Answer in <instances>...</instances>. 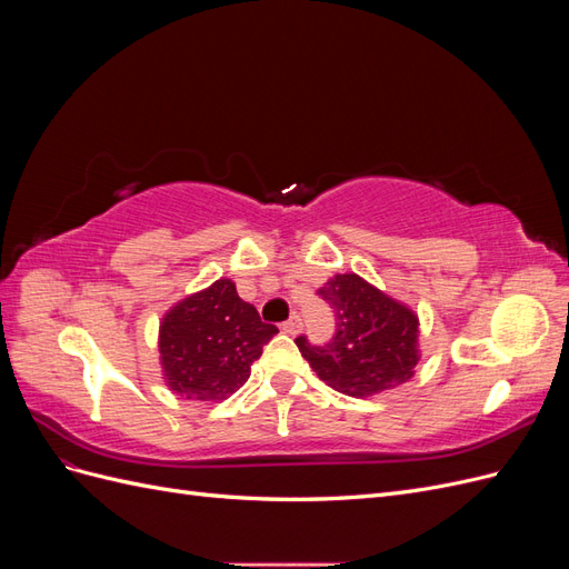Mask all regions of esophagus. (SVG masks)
Here are the masks:
<instances>
[{
    "label": "esophagus",
    "mask_w": 569,
    "mask_h": 569,
    "mask_svg": "<svg viewBox=\"0 0 569 569\" xmlns=\"http://www.w3.org/2000/svg\"><path fill=\"white\" fill-rule=\"evenodd\" d=\"M280 327H282V332H287V335H297L301 330V318L299 316H291Z\"/></svg>",
    "instance_id": "34e87169"
}]
</instances>
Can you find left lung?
Wrapping results in <instances>:
<instances>
[{
  "mask_svg": "<svg viewBox=\"0 0 569 569\" xmlns=\"http://www.w3.org/2000/svg\"><path fill=\"white\" fill-rule=\"evenodd\" d=\"M318 297L332 308L335 335L297 347L325 385L349 396H368L408 382L418 363V318L358 274H335Z\"/></svg>",
  "mask_w": 569,
  "mask_h": 569,
  "instance_id": "left-lung-1",
  "label": "left lung"
}]
</instances>
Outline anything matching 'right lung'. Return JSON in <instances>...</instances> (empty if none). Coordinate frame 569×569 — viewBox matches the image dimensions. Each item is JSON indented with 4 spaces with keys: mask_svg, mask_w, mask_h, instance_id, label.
Masks as SVG:
<instances>
[{
    "mask_svg": "<svg viewBox=\"0 0 569 569\" xmlns=\"http://www.w3.org/2000/svg\"><path fill=\"white\" fill-rule=\"evenodd\" d=\"M274 335L278 327L239 299L230 280H218L163 318L159 351L166 382L194 401L228 399L249 380L251 363Z\"/></svg>",
    "mask_w": 569,
    "mask_h": 569,
    "instance_id": "right-lung-1",
    "label": "right lung"
}]
</instances>
